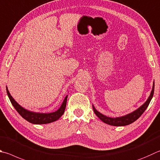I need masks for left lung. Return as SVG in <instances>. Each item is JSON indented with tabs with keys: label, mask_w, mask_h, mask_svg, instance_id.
<instances>
[{
	"label": "left lung",
	"mask_w": 160,
	"mask_h": 160,
	"mask_svg": "<svg viewBox=\"0 0 160 160\" xmlns=\"http://www.w3.org/2000/svg\"><path fill=\"white\" fill-rule=\"evenodd\" d=\"M154 89H155V82H153V85L152 88V91L150 92V94L146 102H145L143 105L141 106L135 110L134 111L129 113V114H127L125 115L121 116V117H117V118H110L108 117V116L104 115L101 114L100 112H98V110L95 108L94 105L93 106V110H94V112L96 114V115L100 119L101 121H103L104 123L108 124L109 125L112 126H126L133 123V122H135L137 119L141 117V115L143 114L145 110L148 106L149 103L150 102L151 99L152 98L153 94H154Z\"/></svg>",
	"instance_id": "1"
}]
</instances>
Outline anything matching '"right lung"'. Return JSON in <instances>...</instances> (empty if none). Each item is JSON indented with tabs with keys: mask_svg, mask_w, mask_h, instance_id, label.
<instances>
[{
	"mask_svg": "<svg viewBox=\"0 0 160 160\" xmlns=\"http://www.w3.org/2000/svg\"><path fill=\"white\" fill-rule=\"evenodd\" d=\"M6 90H7L8 96L10 98V101L12 103V105L14 106V108H15V110L19 112V114L21 115L23 118L25 119L26 120H27L28 122H29L32 124H44L53 122L59 120V119L62 117L63 113H64L68 95L65 97L62 104L60 106V108L57 110L52 112L44 113V112H37L30 111V110L23 108V107L20 106L19 104L14 99L13 97H12L10 92L8 91L7 86H6Z\"/></svg>",
	"mask_w": 160,
	"mask_h": 160,
	"instance_id": "right-lung-1",
	"label": "right lung"
}]
</instances>
